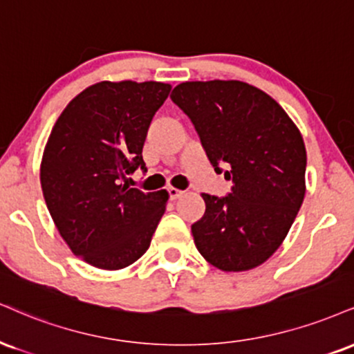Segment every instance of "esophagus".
Wrapping results in <instances>:
<instances>
[{"mask_svg": "<svg viewBox=\"0 0 354 354\" xmlns=\"http://www.w3.org/2000/svg\"><path fill=\"white\" fill-rule=\"evenodd\" d=\"M166 193H168V198L171 199V201H176V199L183 194V191L176 189V188H168V191H166Z\"/></svg>", "mask_w": 354, "mask_h": 354, "instance_id": "obj_1", "label": "esophagus"}]
</instances>
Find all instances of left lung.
Returning a JSON list of instances; mask_svg holds the SVG:
<instances>
[{
    "label": "left lung",
    "instance_id": "left-lung-1",
    "mask_svg": "<svg viewBox=\"0 0 354 354\" xmlns=\"http://www.w3.org/2000/svg\"><path fill=\"white\" fill-rule=\"evenodd\" d=\"M171 100L188 115L227 196L203 194L191 225L199 254L225 272L261 266L279 249L305 196L304 138L277 102L241 80L183 82Z\"/></svg>",
    "mask_w": 354,
    "mask_h": 354
}]
</instances>
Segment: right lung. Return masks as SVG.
I'll list each match as a JSON object with an SVG mask.
<instances>
[{
	"label": "right lung",
	"instance_id": "obj_1",
	"mask_svg": "<svg viewBox=\"0 0 354 354\" xmlns=\"http://www.w3.org/2000/svg\"><path fill=\"white\" fill-rule=\"evenodd\" d=\"M163 82H99L69 102L50 131L41 163L48 209L71 250L93 267L118 270L150 247L166 191L123 185L147 171L142 150L168 97Z\"/></svg>",
	"mask_w": 354,
	"mask_h": 354
}]
</instances>
